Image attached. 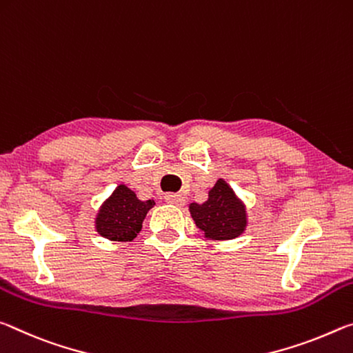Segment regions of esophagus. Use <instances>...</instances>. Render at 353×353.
<instances>
[{
	"label": "esophagus",
	"mask_w": 353,
	"mask_h": 353,
	"mask_svg": "<svg viewBox=\"0 0 353 353\" xmlns=\"http://www.w3.org/2000/svg\"><path fill=\"white\" fill-rule=\"evenodd\" d=\"M165 201L170 205L175 206H181L184 203V197L181 194H167L165 195Z\"/></svg>",
	"instance_id": "34e87169"
}]
</instances>
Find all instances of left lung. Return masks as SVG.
I'll return each instance as SVG.
<instances>
[{
	"label": "left lung",
	"mask_w": 353,
	"mask_h": 353,
	"mask_svg": "<svg viewBox=\"0 0 353 353\" xmlns=\"http://www.w3.org/2000/svg\"><path fill=\"white\" fill-rule=\"evenodd\" d=\"M189 211L206 239H234L247 228L244 201L238 199L234 190L222 178H219L210 189L205 203H190Z\"/></svg>",
	"instance_id": "left-lung-1"
}]
</instances>
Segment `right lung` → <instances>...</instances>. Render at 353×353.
<instances>
[{
    "mask_svg": "<svg viewBox=\"0 0 353 353\" xmlns=\"http://www.w3.org/2000/svg\"><path fill=\"white\" fill-rule=\"evenodd\" d=\"M153 206L154 200H139L134 190L119 184L97 212V233L109 241H132L142 230L143 219Z\"/></svg>",
    "mask_w": 353,
    "mask_h": 353,
    "instance_id": "right-lung-1",
    "label": "right lung"
}]
</instances>
